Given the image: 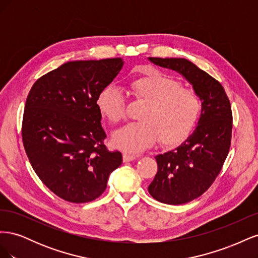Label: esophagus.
Masks as SVG:
<instances>
[{
	"instance_id": "obj_1",
	"label": "esophagus",
	"mask_w": 258,
	"mask_h": 258,
	"mask_svg": "<svg viewBox=\"0 0 258 258\" xmlns=\"http://www.w3.org/2000/svg\"><path fill=\"white\" fill-rule=\"evenodd\" d=\"M138 158V156H135V155H131V154H127L124 153L122 155V160L123 162H129V161H134Z\"/></svg>"
}]
</instances>
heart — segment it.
I'll list each match as a JSON object with an SVG mask.
<instances>
[{"label": "heart", "instance_id": "1", "mask_svg": "<svg viewBox=\"0 0 258 258\" xmlns=\"http://www.w3.org/2000/svg\"><path fill=\"white\" fill-rule=\"evenodd\" d=\"M134 96L145 103L141 121L130 122L116 130L113 145L127 153H141L155 144L175 146L188 138L199 122L202 104L196 92L183 88L176 80L155 71L130 83ZM98 110L112 122L124 117L126 102L122 91L110 85L97 97Z\"/></svg>", "mask_w": 258, "mask_h": 258}]
</instances>
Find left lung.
<instances>
[{"mask_svg": "<svg viewBox=\"0 0 258 258\" xmlns=\"http://www.w3.org/2000/svg\"><path fill=\"white\" fill-rule=\"evenodd\" d=\"M148 60L181 74L202 104L201 117L192 134L174 150L155 157L158 171L148 186L152 197L162 204H187L208 190L227 157L232 129L230 102L223 86L189 60L152 57Z\"/></svg>", "mask_w": 258, "mask_h": 258, "instance_id": "left-lung-1", "label": "left lung"}]
</instances>
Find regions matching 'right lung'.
I'll return each mask as SVG.
<instances>
[{"label": "right lung", "instance_id": "add662e5", "mask_svg": "<svg viewBox=\"0 0 258 258\" xmlns=\"http://www.w3.org/2000/svg\"><path fill=\"white\" fill-rule=\"evenodd\" d=\"M121 58L70 61L38 79L22 119L31 166L58 197L74 204L95 200L122 162L108 152L97 97L122 69Z\"/></svg>", "mask_w": 258, "mask_h": 258}]
</instances>
